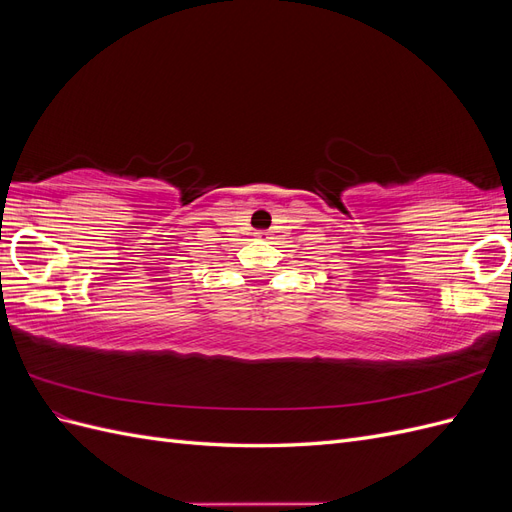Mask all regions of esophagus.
I'll return each mask as SVG.
<instances>
[{"mask_svg":"<svg viewBox=\"0 0 512 512\" xmlns=\"http://www.w3.org/2000/svg\"><path fill=\"white\" fill-rule=\"evenodd\" d=\"M254 237H256V239H262V241H267V239H269V232H267V230H256Z\"/></svg>","mask_w":512,"mask_h":512,"instance_id":"obj_1","label":"esophagus"}]
</instances>
